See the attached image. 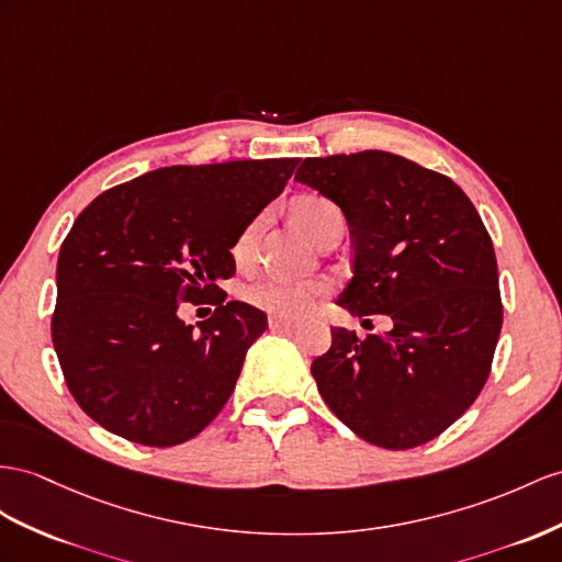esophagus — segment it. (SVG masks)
Returning <instances> with one entry per match:
<instances>
[{
  "mask_svg": "<svg viewBox=\"0 0 562 562\" xmlns=\"http://www.w3.org/2000/svg\"><path fill=\"white\" fill-rule=\"evenodd\" d=\"M270 329H276V333H290V329L296 327L294 321H286V318H278V315H272V318L268 321Z\"/></svg>",
  "mask_w": 562,
  "mask_h": 562,
  "instance_id": "obj_1",
  "label": "esophagus"
}]
</instances>
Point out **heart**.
<instances>
[{"label":"heart","instance_id":"1","mask_svg":"<svg viewBox=\"0 0 562 562\" xmlns=\"http://www.w3.org/2000/svg\"><path fill=\"white\" fill-rule=\"evenodd\" d=\"M294 221L299 227L313 239L318 227L323 225L325 218L337 213V206L333 201H327L323 196H301L294 201L292 206ZM258 227H261V218H254L247 227L241 229L239 237L233 244V256L237 261H247L254 251V241L258 235ZM323 294L321 284H311V282H290V280H278V278H268L261 282H254L247 286V301L251 306L282 315V318H296V315H304L315 306V301Z\"/></svg>","mask_w":562,"mask_h":562}]
</instances>
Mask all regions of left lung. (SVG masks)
I'll return each instance as SVG.
<instances>
[{
	"instance_id": "left-lung-1",
	"label": "left lung",
	"mask_w": 562,
	"mask_h": 562,
	"mask_svg": "<svg viewBox=\"0 0 562 562\" xmlns=\"http://www.w3.org/2000/svg\"><path fill=\"white\" fill-rule=\"evenodd\" d=\"M294 180L333 199L351 227L353 278L337 304L394 323L366 339L333 327L311 366L321 396L382 449L431 441L480 396L503 325L477 209L451 178L390 151L306 158Z\"/></svg>"
}]
</instances>
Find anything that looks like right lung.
I'll list each match as a JSON object with an SVG mask.
<instances>
[{
	"instance_id": "right-lung-1",
	"label": "right lung",
	"mask_w": 562,
	"mask_h": 562,
	"mask_svg": "<svg viewBox=\"0 0 562 562\" xmlns=\"http://www.w3.org/2000/svg\"><path fill=\"white\" fill-rule=\"evenodd\" d=\"M299 158L168 166L85 209L56 263L52 341L68 392L127 441L196 437L233 396L266 313L225 301L239 233L280 196ZM180 303H213L194 330Z\"/></svg>"
}]
</instances>
